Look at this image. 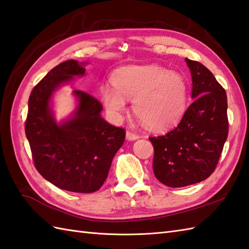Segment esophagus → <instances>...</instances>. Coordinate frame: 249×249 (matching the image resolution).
<instances>
[{
  "label": "esophagus",
  "instance_id": "1",
  "mask_svg": "<svg viewBox=\"0 0 249 249\" xmlns=\"http://www.w3.org/2000/svg\"><path fill=\"white\" fill-rule=\"evenodd\" d=\"M126 138H127V140L134 141V140H137V139H139V135L137 134V132L128 129L126 131Z\"/></svg>",
  "mask_w": 249,
  "mask_h": 249
}]
</instances>
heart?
I'll list each match as a JSON object with an SVG mask.
<instances>
[{
	"label": "heart",
	"instance_id": "heart-1",
	"mask_svg": "<svg viewBox=\"0 0 249 249\" xmlns=\"http://www.w3.org/2000/svg\"><path fill=\"white\" fill-rule=\"evenodd\" d=\"M111 87H103L102 101L111 114L122 112L126 101L148 129L162 131L181 119L187 107L188 87L180 74L159 66H129L113 74Z\"/></svg>",
	"mask_w": 249,
	"mask_h": 249
}]
</instances>
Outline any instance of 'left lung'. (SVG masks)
Listing matches in <instances>:
<instances>
[{"label":"left lung","instance_id":"obj_1","mask_svg":"<svg viewBox=\"0 0 249 249\" xmlns=\"http://www.w3.org/2000/svg\"><path fill=\"white\" fill-rule=\"evenodd\" d=\"M193 102L179 124L163 136L149 137L153 170L171 188L205 180L214 172L228 136L226 91L200 62L186 58Z\"/></svg>","mask_w":249,"mask_h":249}]
</instances>
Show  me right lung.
I'll list each match as a JSON object with an SVG mask.
<instances>
[{
    "label": "right lung",
    "mask_w": 249,
    "mask_h": 249,
    "mask_svg": "<svg viewBox=\"0 0 249 249\" xmlns=\"http://www.w3.org/2000/svg\"><path fill=\"white\" fill-rule=\"evenodd\" d=\"M85 71L77 60H66L34 87L25 135L40 175L59 189L93 193L106 180L114 155L124 143L125 129L106 122L100 101L82 90L73 91L78 106L62 124L56 123L50 107L53 92Z\"/></svg>",
    "instance_id": "add662e5"
}]
</instances>
